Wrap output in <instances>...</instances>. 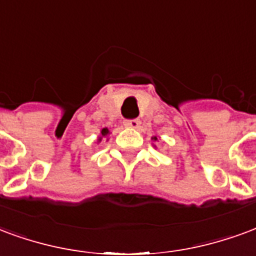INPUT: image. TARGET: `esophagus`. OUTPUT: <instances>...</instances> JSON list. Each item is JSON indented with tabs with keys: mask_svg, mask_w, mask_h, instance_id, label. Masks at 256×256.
Segmentation results:
<instances>
[{
	"mask_svg": "<svg viewBox=\"0 0 256 256\" xmlns=\"http://www.w3.org/2000/svg\"><path fill=\"white\" fill-rule=\"evenodd\" d=\"M139 126H140V121L138 120V118L126 121V126H128V128H134V130H136V128H138Z\"/></svg>",
	"mask_w": 256,
	"mask_h": 256,
	"instance_id": "esophagus-1",
	"label": "esophagus"
}]
</instances>
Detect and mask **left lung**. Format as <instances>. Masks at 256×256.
<instances>
[{
	"label": "left lung",
	"mask_w": 256,
	"mask_h": 256,
	"mask_svg": "<svg viewBox=\"0 0 256 256\" xmlns=\"http://www.w3.org/2000/svg\"><path fill=\"white\" fill-rule=\"evenodd\" d=\"M152 140H154V142L158 140V139H156V136H154V138H152Z\"/></svg>",
	"instance_id": "obj_1"
}]
</instances>
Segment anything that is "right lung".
I'll return each instance as SVG.
<instances>
[{"instance_id": "right-lung-1", "label": "right lung", "mask_w": 256, "mask_h": 256, "mask_svg": "<svg viewBox=\"0 0 256 256\" xmlns=\"http://www.w3.org/2000/svg\"><path fill=\"white\" fill-rule=\"evenodd\" d=\"M109 135V130L108 128H104V130H100V139H98V142L102 140V138H105V136Z\"/></svg>"}]
</instances>
